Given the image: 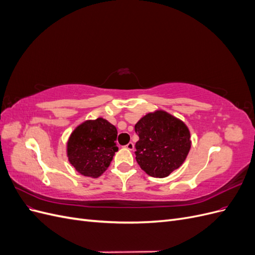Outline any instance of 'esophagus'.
<instances>
[{"instance_id":"obj_1","label":"esophagus","mask_w":255,"mask_h":255,"mask_svg":"<svg viewBox=\"0 0 255 255\" xmlns=\"http://www.w3.org/2000/svg\"><path fill=\"white\" fill-rule=\"evenodd\" d=\"M126 148H127L128 150H129V151H133L134 148H135V145H134L133 142H128V143L126 145Z\"/></svg>"}]
</instances>
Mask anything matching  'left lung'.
I'll list each match as a JSON object with an SVG mask.
<instances>
[{
	"mask_svg": "<svg viewBox=\"0 0 255 255\" xmlns=\"http://www.w3.org/2000/svg\"><path fill=\"white\" fill-rule=\"evenodd\" d=\"M139 137L136 160L153 177H166L179 169L191 148L190 130L185 122L163 110L148 113L135 125Z\"/></svg>",
	"mask_w": 255,
	"mask_h": 255,
	"instance_id": "1",
	"label": "left lung"
}]
</instances>
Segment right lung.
<instances>
[{
  "instance_id": "right-lung-1",
  "label": "right lung",
  "mask_w": 255,
  "mask_h": 255,
  "mask_svg": "<svg viewBox=\"0 0 255 255\" xmlns=\"http://www.w3.org/2000/svg\"><path fill=\"white\" fill-rule=\"evenodd\" d=\"M117 134L116 127L102 117L85 120L68 138L66 152L69 163L84 176H101L118 151Z\"/></svg>"
}]
</instances>
